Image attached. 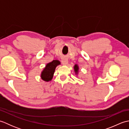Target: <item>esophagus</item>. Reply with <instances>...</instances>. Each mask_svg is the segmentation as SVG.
I'll return each instance as SVG.
<instances>
[{"instance_id": "34e87169", "label": "esophagus", "mask_w": 129, "mask_h": 129, "mask_svg": "<svg viewBox=\"0 0 129 129\" xmlns=\"http://www.w3.org/2000/svg\"><path fill=\"white\" fill-rule=\"evenodd\" d=\"M61 62H62V64L63 65H67L68 64V59L65 58V57H64V58L62 59Z\"/></svg>"}]
</instances>
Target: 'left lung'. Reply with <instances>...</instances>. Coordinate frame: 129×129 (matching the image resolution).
I'll use <instances>...</instances> for the list:
<instances>
[{
	"mask_svg": "<svg viewBox=\"0 0 129 129\" xmlns=\"http://www.w3.org/2000/svg\"><path fill=\"white\" fill-rule=\"evenodd\" d=\"M74 69H75V72L77 73L78 72V67L77 65H75L74 66Z\"/></svg>",
	"mask_w": 129,
	"mask_h": 129,
	"instance_id": "obj_1",
	"label": "left lung"
}]
</instances>
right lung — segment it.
I'll use <instances>...</instances> for the list:
<instances>
[{"label":"right lung","mask_w":129,"mask_h":129,"mask_svg":"<svg viewBox=\"0 0 129 129\" xmlns=\"http://www.w3.org/2000/svg\"><path fill=\"white\" fill-rule=\"evenodd\" d=\"M60 64V62L58 60H53L51 62H49L46 65V67L44 69L41 75L43 80L45 81H50L53 78V74L55 72V69L56 66Z\"/></svg>","instance_id":"right-lung-1"}]
</instances>
